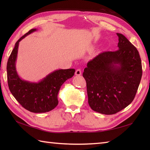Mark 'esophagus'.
Here are the masks:
<instances>
[{
    "label": "esophagus",
    "instance_id": "1",
    "mask_svg": "<svg viewBox=\"0 0 150 150\" xmlns=\"http://www.w3.org/2000/svg\"><path fill=\"white\" fill-rule=\"evenodd\" d=\"M82 74V72H81V70L80 69H77L75 71V75L77 76H80Z\"/></svg>",
    "mask_w": 150,
    "mask_h": 150
}]
</instances>
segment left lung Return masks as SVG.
<instances>
[{
    "label": "left lung",
    "mask_w": 150,
    "mask_h": 150,
    "mask_svg": "<svg viewBox=\"0 0 150 150\" xmlns=\"http://www.w3.org/2000/svg\"><path fill=\"white\" fill-rule=\"evenodd\" d=\"M117 35L119 49L100 53L88 62L82 75L89 105L104 115L116 113L132 103L142 74L138 50L122 34Z\"/></svg>",
    "instance_id": "obj_1"
}]
</instances>
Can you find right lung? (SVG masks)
Segmentation results:
<instances>
[{
	"label": "right lung",
	"mask_w": 150,
	"mask_h": 150,
	"mask_svg": "<svg viewBox=\"0 0 150 150\" xmlns=\"http://www.w3.org/2000/svg\"><path fill=\"white\" fill-rule=\"evenodd\" d=\"M37 30L31 29L15 43L7 63L8 83L13 96L22 107L33 113H45L58 105L57 95L60 87L74 75L75 69L55 70L37 82L25 81L19 77L16 69L19 42Z\"/></svg>",
	"instance_id": "1"
}]
</instances>
